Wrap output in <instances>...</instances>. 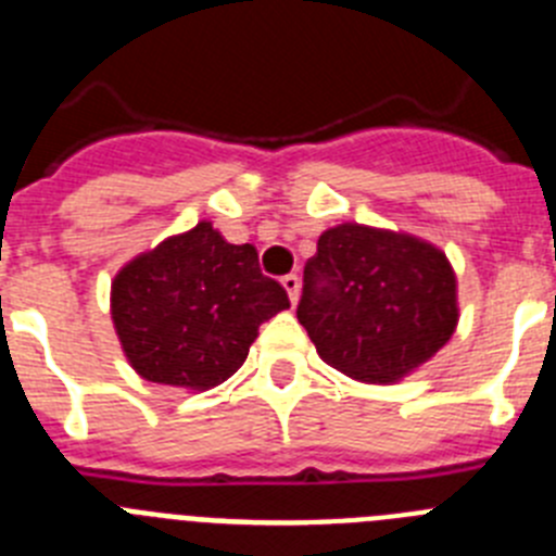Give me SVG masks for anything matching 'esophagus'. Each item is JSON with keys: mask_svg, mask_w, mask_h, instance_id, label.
Segmentation results:
<instances>
[{"mask_svg": "<svg viewBox=\"0 0 556 556\" xmlns=\"http://www.w3.org/2000/svg\"><path fill=\"white\" fill-rule=\"evenodd\" d=\"M281 283H283V289H287L289 301L298 303V294H301V278H298L294 273H289V275H283Z\"/></svg>", "mask_w": 556, "mask_h": 556, "instance_id": "1", "label": "esophagus"}]
</instances>
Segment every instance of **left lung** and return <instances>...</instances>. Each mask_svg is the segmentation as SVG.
Wrapping results in <instances>:
<instances>
[{
    "label": "left lung",
    "instance_id": "8db88e82",
    "mask_svg": "<svg viewBox=\"0 0 556 556\" xmlns=\"http://www.w3.org/2000/svg\"><path fill=\"white\" fill-rule=\"evenodd\" d=\"M298 320L333 370L370 384L397 381L454 333V269L415 236L337 225L303 267Z\"/></svg>",
    "mask_w": 556,
    "mask_h": 556
}]
</instances>
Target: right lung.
I'll list each match as a JSON object with an SVG mask.
<instances>
[{
  "label": "right lung",
  "instance_id": "right-lung-1",
  "mask_svg": "<svg viewBox=\"0 0 556 556\" xmlns=\"http://www.w3.org/2000/svg\"><path fill=\"white\" fill-rule=\"evenodd\" d=\"M283 308L287 289L262 275L253 244L225 242L211 223L132 258L111 287L113 326L132 370L180 390L228 381L258 326Z\"/></svg>",
  "mask_w": 556,
  "mask_h": 556
}]
</instances>
